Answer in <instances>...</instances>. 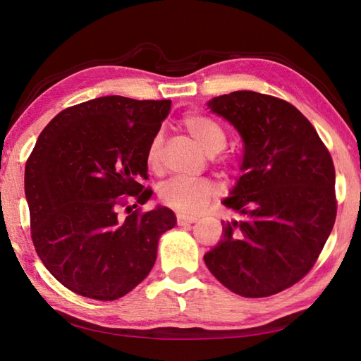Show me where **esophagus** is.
I'll return each mask as SVG.
<instances>
[{
    "label": "esophagus",
    "instance_id": "esophagus-1",
    "mask_svg": "<svg viewBox=\"0 0 361 361\" xmlns=\"http://www.w3.org/2000/svg\"><path fill=\"white\" fill-rule=\"evenodd\" d=\"M197 220H198L197 217H189V216H185V214H178V216H176V224H178V226L195 224Z\"/></svg>",
    "mask_w": 361,
    "mask_h": 361
}]
</instances>
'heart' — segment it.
<instances>
[{
	"label": "heart",
	"mask_w": 361,
	"mask_h": 361,
	"mask_svg": "<svg viewBox=\"0 0 361 361\" xmlns=\"http://www.w3.org/2000/svg\"><path fill=\"white\" fill-rule=\"evenodd\" d=\"M180 128L186 132L208 155H216L226 145V132L216 119L202 113H188L178 122ZM161 144L163 140L157 135L145 153V161L152 171L161 166ZM219 189L211 180H183L173 178L163 186L159 198L163 204L183 214H198L217 197Z\"/></svg>",
	"instance_id": "1"
}]
</instances>
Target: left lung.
<instances>
[{"instance_id": "obj_1", "label": "left lung", "mask_w": 361, "mask_h": 361, "mask_svg": "<svg viewBox=\"0 0 361 361\" xmlns=\"http://www.w3.org/2000/svg\"><path fill=\"white\" fill-rule=\"evenodd\" d=\"M240 133L243 175L224 204V237L204 255L209 271L234 293L265 298L307 274L336 217L335 167L310 121L296 106L256 91L208 102Z\"/></svg>"}]
</instances>
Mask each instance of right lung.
Returning <instances> with one entry per match:
<instances>
[{
    "label": "right lung",
    "mask_w": 361,
    "mask_h": 361,
    "mask_svg": "<svg viewBox=\"0 0 361 361\" xmlns=\"http://www.w3.org/2000/svg\"><path fill=\"white\" fill-rule=\"evenodd\" d=\"M171 105L91 99L60 111L38 136L25 169L30 237L43 265L74 293L99 301L127 295L150 273L159 235L175 226L164 206L137 208L153 194L142 185L145 153Z\"/></svg>",
    "instance_id": "1"
}]
</instances>
